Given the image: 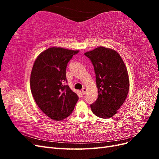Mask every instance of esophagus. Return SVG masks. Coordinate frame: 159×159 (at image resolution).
Returning <instances> with one entry per match:
<instances>
[{
	"label": "esophagus",
	"instance_id": "esophagus-1",
	"mask_svg": "<svg viewBox=\"0 0 159 159\" xmlns=\"http://www.w3.org/2000/svg\"><path fill=\"white\" fill-rule=\"evenodd\" d=\"M81 92H82V93H83L84 95H85V94L86 93V92H87V89L84 88L82 89H81Z\"/></svg>",
	"mask_w": 159,
	"mask_h": 159
}]
</instances>
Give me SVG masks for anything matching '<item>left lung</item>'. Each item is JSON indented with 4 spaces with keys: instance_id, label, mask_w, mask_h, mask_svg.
<instances>
[{
    "instance_id": "obj_1",
    "label": "left lung",
    "mask_w": 159,
    "mask_h": 159,
    "mask_svg": "<svg viewBox=\"0 0 159 159\" xmlns=\"http://www.w3.org/2000/svg\"><path fill=\"white\" fill-rule=\"evenodd\" d=\"M95 73L98 98L91 105L99 117H113L125 101L129 90V79L124 61L116 51L100 46L85 52Z\"/></svg>"
}]
</instances>
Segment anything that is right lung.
I'll return each instance as SVG.
<instances>
[{"label": "right lung", "instance_id": "add662e5", "mask_svg": "<svg viewBox=\"0 0 159 159\" xmlns=\"http://www.w3.org/2000/svg\"><path fill=\"white\" fill-rule=\"evenodd\" d=\"M79 50L52 47L37 57L30 75V89L42 112L55 121H61L72 113L78 96L64 85L68 61Z\"/></svg>", "mask_w": 159, "mask_h": 159}]
</instances>
